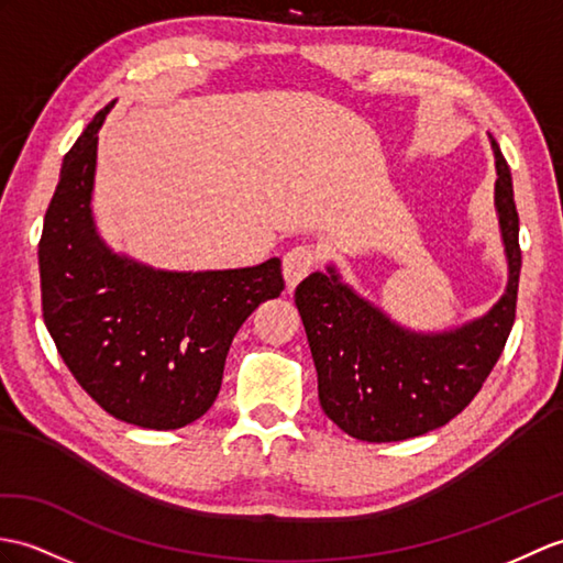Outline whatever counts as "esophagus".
<instances>
[{
	"label": "esophagus",
	"instance_id": "obj_1",
	"mask_svg": "<svg viewBox=\"0 0 563 563\" xmlns=\"http://www.w3.org/2000/svg\"><path fill=\"white\" fill-rule=\"evenodd\" d=\"M317 264H319V254L313 246L309 244L292 246V250L283 256V276L287 283V290H292L299 280L307 278L309 273L317 268Z\"/></svg>",
	"mask_w": 563,
	"mask_h": 563
}]
</instances>
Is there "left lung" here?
Wrapping results in <instances>:
<instances>
[{
    "label": "left lung",
    "instance_id": "8db88e82",
    "mask_svg": "<svg viewBox=\"0 0 563 563\" xmlns=\"http://www.w3.org/2000/svg\"><path fill=\"white\" fill-rule=\"evenodd\" d=\"M492 151L508 285L485 317L451 331L417 333L360 297L335 266L297 285L295 305L317 367L321 408L345 434L384 443L443 427L479 394L501 357L516 321L520 244L511 169L494 139Z\"/></svg>",
    "mask_w": 563,
    "mask_h": 563
}]
</instances>
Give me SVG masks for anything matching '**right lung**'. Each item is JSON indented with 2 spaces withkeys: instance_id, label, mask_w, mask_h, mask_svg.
I'll return each instance as SVG.
<instances>
[{
  "instance_id": "right-lung-1",
  "label": "right lung",
  "mask_w": 563,
  "mask_h": 563,
  "mask_svg": "<svg viewBox=\"0 0 563 563\" xmlns=\"http://www.w3.org/2000/svg\"><path fill=\"white\" fill-rule=\"evenodd\" d=\"M102 108L64 155L47 206L43 319L59 355L104 412L143 429H179L208 412L234 333L285 287L280 258L252 268L161 271L114 254L96 230Z\"/></svg>"
}]
</instances>
